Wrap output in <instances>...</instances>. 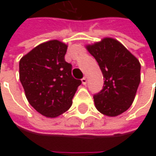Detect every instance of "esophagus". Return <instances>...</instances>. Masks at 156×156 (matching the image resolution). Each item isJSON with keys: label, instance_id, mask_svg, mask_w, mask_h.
<instances>
[{"label": "esophagus", "instance_id": "esophagus-1", "mask_svg": "<svg viewBox=\"0 0 156 156\" xmlns=\"http://www.w3.org/2000/svg\"><path fill=\"white\" fill-rule=\"evenodd\" d=\"M87 78H86V77H84V78L81 79V82H82L83 85H86V84H87Z\"/></svg>", "mask_w": 156, "mask_h": 156}]
</instances>
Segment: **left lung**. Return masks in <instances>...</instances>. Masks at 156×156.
Instances as JSON below:
<instances>
[{
    "mask_svg": "<svg viewBox=\"0 0 156 156\" xmlns=\"http://www.w3.org/2000/svg\"><path fill=\"white\" fill-rule=\"evenodd\" d=\"M96 58L104 78L103 89L94 96L96 108L117 116L131 107L141 80L139 60L117 40L106 37L86 45Z\"/></svg>",
    "mask_w": 156,
    "mask_h": 156,
    "instance_id": "8db88e82",
    "label": "left lung"
}]
</instances>
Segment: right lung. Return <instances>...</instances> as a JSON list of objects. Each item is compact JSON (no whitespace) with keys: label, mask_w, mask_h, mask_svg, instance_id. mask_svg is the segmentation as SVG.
<instances>
[{"label":"right lung","mask_w":156,"mask_h":156,"mask_svg":"<svg viewBox=\"0 0 156 156\" xmlns=\"http://www.w3.org/2000/svg\"><path fill=\"white\" fill-rule=\"evenodd\" d=\"M68 45L52 40L24 55L19 64L20 80L30 105L41 115L55 118L68 111L81 81L66 62Z\"/></svg>","instance_id":"right-lung-1"}]
</instances>
